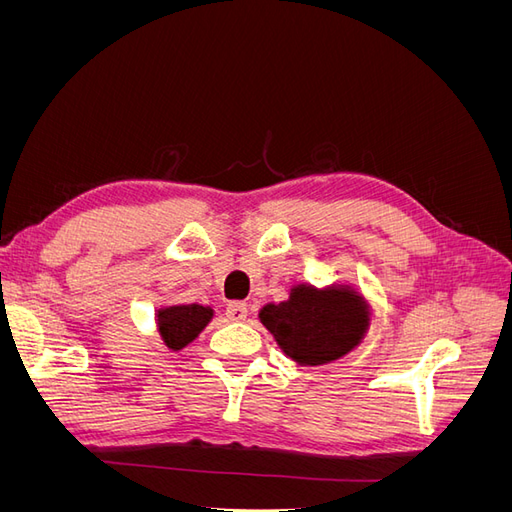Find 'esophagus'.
Masks as SVG:
<instances>
[{
    "label": "esophagus",
    "mask_w": 512,
    "mask_h": 512,
    "mask_svg": "<svg viewBox=\"0 0 512 512\" xmlns=\"http://www.w3.org/2000/svg\"><path fill=\"white\" fill-rule=\"evenodd\" d=\"M226 316H228L230 320H235V322H243V320L247 318V305H245V303H241V301L228 303V307H226Z\"/></svg>",
    "instance_id": "obj_1"
}]
</instances>
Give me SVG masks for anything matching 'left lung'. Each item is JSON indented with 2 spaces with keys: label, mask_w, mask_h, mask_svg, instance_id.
Listing matches in <instances>:
<instances>
[{
  "label": "left lung",
  "mask_w": 512,
  "mask_h": 512,
  "mask_svg": "<svg viewBox=\"0 0 512 512\" xmlns=\"http://www.w3.org/2000/svg\"><path fill=\"white\" fill-rule=\"evenodd\" d=\"M260 322L292 361L322 365L339 359L361 342L369 312L352 290L297 286L288 301L262 307Z\"/></svg>",
  "instance_id": "1"
}]
</instances>
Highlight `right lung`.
Segmentation results:
<instances>
[{
  "mask_svg": "<svg viewBox=\"0 0 512 512\" xmlns=\"http://www.w3.org/2000/svg\"><path fill=\"white\" fill-rule=\"evenodd\" d=\"M211 316L213 312L209 307L196 305V303L162 309L158 314V329L164 344L170 350L185 348L190 342H194L200 331L207 327Z\"/></svg>",
  "mask_w": 512,
  "mask_h": 512,
  "instance_id": "add662e5",
  "label": "right lung"
}]
</instances>
